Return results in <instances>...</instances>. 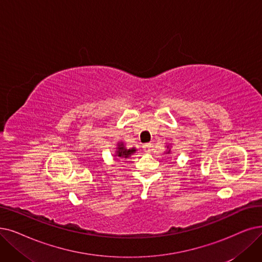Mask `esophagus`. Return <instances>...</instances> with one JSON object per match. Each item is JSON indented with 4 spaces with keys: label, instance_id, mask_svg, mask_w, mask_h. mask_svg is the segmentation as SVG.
<instances>
[{
    "label": "esophagus",
    "instance_id": "34e87169",
    "mask_svg": "<svg viewBox=\"0 0 262 262\" xmlns=\"http://www.w3.org/2000/svg\"><path fill=\"white\" fill-rule=\"evenodd\" d=\"M151 144L150 143H147V144H144L143 145V148H144V151L145 152H150V150H151Z\"/></svg>",
    "mask_w": 262,
    "mask_h": 262
}]
</instances>
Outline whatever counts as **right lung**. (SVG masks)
I'll return each instance as SVG.
<instances>
[{"label":"right lung","mask_w":262,"mask_h":262,"mask_svg":"<svg viewBox=\"0 0 262 262\" xmlns=\"http://www.w3.org/2000/svg\"><path fill=\"white\" fill-rule=\"evenodd\" d=\"M134 151H135L134 148L127 149L122 144H119V145H118V150H117V154H116V155H117L118 157H121V158H127V157L131 156V154H133Z\"/></svg>","instance_id":"obj_1"}]
</instances>
